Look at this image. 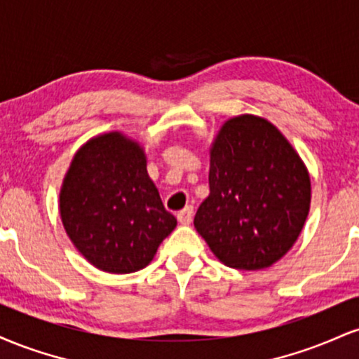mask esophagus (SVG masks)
Here are the masks:
<instances>
[{"label":"esophagus","instance_id":"obj_1","mask_svg":"<svg viewBox=\"0 0 359 359\" xmlns=\"http://www.w3.org/2000/svg\"><path fill=\"white\" fill-rule=\"evenodd\" d=\"M192 214H194L192 205H185L182 211L177 212V219H179L180 224H189V222L192 221Z\"/></svg>","mask_w":359,"mask_h":359}]
</instances>
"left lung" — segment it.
Masks as SVG:
<instances>
[{
  "label": "left lung",
  "mask_w": 359,
  "mask_h": 359,
  "mask_svg": "<svg viewBox=\"0 0 359 359\" xmlns=\"http://www.w3.org/2000/svg\"><path fill=\"white\" fill-rule=\"evenodd\" d=\"M311 179L285 137L266 119L238 116L211 150L209 196L194 217L224 265L270 266L292 248L307 219Z\"/></svg>",
  "instance_id": "1"
}]
</instances>
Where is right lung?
Listing matches in <instances>:
<instances>
[{"mask_svg":"<svg viewBox=\"0 0 359 359\" xmlns=\"http://www.w3.org/2000/svg\"><path fill=\"white\" fill-rule=\"evenodd\" d=\"M60 216L82 257L109 273L145 269L177 226L147 174L143 150L119 133L90 140L74 156Z\"/></svg>","mask_w":359,"mask_h":359,"instance_id":"obj_1","label":"right lung"}]
</instances>
